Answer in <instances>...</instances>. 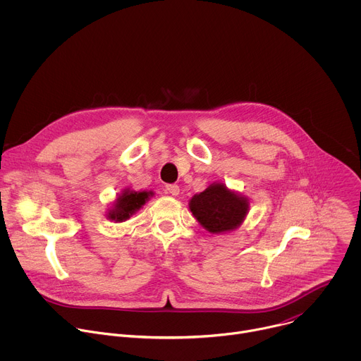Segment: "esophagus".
I'll list each match as a JSON object with an SVG mask.
<instances>
[{"label": "esophagus", "instance_id": "obj_1", "mask_svg": "<svg viewBox=\"0 0 361 361\" xmlns=\"http://www.w3.org/2000/svg\"><path fill=\"white\" fill-rule=\"evenodd\" d=\"M166 190H167L169 194H171V195H174V197L180 194V187L176 185V184H169V185H166Z\"/></svg>", "mask_w": 361, "mask_h": 361}]
</instances>
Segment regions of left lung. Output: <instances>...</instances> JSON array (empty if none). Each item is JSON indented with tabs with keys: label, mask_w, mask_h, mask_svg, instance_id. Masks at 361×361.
<instances>
[{
	"label": "left lung",
	"mask_w": 361,
	"mask_h": 361,
	"mask_svg": "<svg viewBox=\"0 0 361 361\" xmlns=\"http://www.w3.org/2000/svg\"><path fill=\"white\" fill-rule=\"evenodd\" d=\"M190 212L202 228L224 234L238 228L250 210L248 197L230 190L224 183H213L188 201Z\"/></svg>",
	"instance_id": "left-lung-1"
}]
</instances>
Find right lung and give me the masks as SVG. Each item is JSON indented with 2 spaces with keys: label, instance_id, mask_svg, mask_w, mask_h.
<instances>
[{
  "label": "right lung",
  "instance_id": "right-lung-1",
  "mask_svg": "<svg viewBox=\"0 0 361 361\" xmlns=\"http://www.w3.org/2000/svg\"><path fill=\"white\" fill-rule=\"evenodd\" d=\"M154 195L151 190H130L124 188L121 192L117 194L116 200L113 201L111 207L107 210L106 217L114 223L127 221L131 216H134L138 210H141L145 202Z\"/></svg>",
  "mask_w": 361,
  "mask_h": 361
}]
</instances>
